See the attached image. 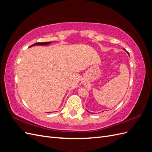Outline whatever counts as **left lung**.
<instances>
[{
    "label": "left lung",
    "mask_w": 152,
    "mask_h": 152,
    "mask_svg": "<svg viewBox=\"0 0 152 152\" xmlns=\"http://www.w3.org/2000/svg\"><path fill=\"white\" fill-rule=\"evenodd\" d=\"M124 50H126V49H124ZM126 52H127V54H129V53H128V52H127V51H126ZM87 112H88V111H87Z\"/></svg>",
    "instance_id": "8db88e82"
}]
</instances>
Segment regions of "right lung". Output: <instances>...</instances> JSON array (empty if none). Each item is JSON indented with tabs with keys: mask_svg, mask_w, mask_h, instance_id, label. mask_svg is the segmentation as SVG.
<instances>
[{
	"mask_svg": "<svg viewBox=\"0 0 152 152\" xmlns=\"http://www.w3.org/2000/svg\"><path fill=\"white\" fill-rule=\"evenodd\" d=\"M50 44V42H37V43H35L33 45H31V46H30L29 48H31L32 46H34V45H48V44ZM48 113H49V112H48Z\"/></svg>",
	"mask_w": 152,
	"mask_h": 152,
	"instance_id": "add662e5",
	"label": "right lung"
}]
</instances>
